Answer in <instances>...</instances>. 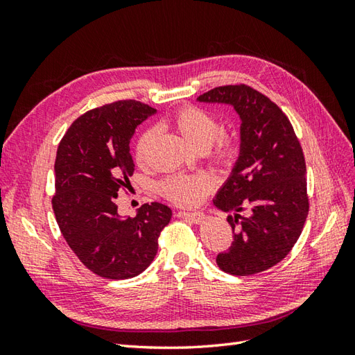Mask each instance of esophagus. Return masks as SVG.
Listing matches in <instances>:
<instances>
[{"mask_svg":"<svg viewBox=\"0 0 355 355\" xmlns=\"http://www.w3.org/2000/svg\"><path fill=\"white\" fill-rule=\"evenodd\" d=\"M177 216L183 218V220L191 221L193 224H201L202 221L206 220V215L202 212H178Z\"/></svg>","mask_w":355,"mask_h":355,"instance_id":"1","label":"esophagus"}]
</instances>
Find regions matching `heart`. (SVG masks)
<instances>
[{
    "mask_svg": "<svg viewBox=\"0 0 355 355\" xmlns=\"http://www.w3.org/2000/svg\"><path fill=\"white\" fill-rule=\"evenodd\" d=\"M172 126L193 148L205 150L216 140L221 131L218 119L209 111L198 107H184L172 117ZM155 140V132L148 130L140 135L135 145V160L140 166L148 163L149 150ZM235 141L225 137H218L216 158L230 163L235 157ZM216 187V180L209 173H177L164 178L160 183V191L166 198L183 207L198 206L200 202Z\"/></svg>",
    "mask_w": 355,
    "mask_h": 355,
    "instance_id": "1",
    "label": "heart"
}]
</instances>
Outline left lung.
I'll use <instances>...</instances> for the list:
<instances>
[{
    "instance_id": "1",
    "label": "left lung",
    "mask_w": 355,
    "mask_h": 355,
    "mask_svg": "<svg viewBox=\"0 0 355 355\" xmlns=\"http://www.w3.org/2000/svg\"><path fill=\"white\" fill-rule=\"evenodd\" d=\"M197 101L230 105L241 119L238 160L214 198L216 209L232 214L235 235L216 263L229 275L261 273L290 253L306 221L302 148L282 110L250 87H218Z\"/></svg>"
}]
</instances>
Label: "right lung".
Returning <instances> with one entry per match:
<instances>
[{"instance_id": "right-lung-1", "label": "right lung", "mask_w": 355, "mask_h": 355, "mask_svg": "<svg viewBox=\"0 0 355 355\" xmlns=\"http://www.w3.org/2000/svg\"><path fill=\"white\" fill-rule=\"evenodd\" d=\"M153 114L135 101L103 105L74 120L58 146L53 212L73 253L97 276L120 281L145 271L172 218L162 202L141 206L134 218L120 216L116 206L135 168V128Z\"/></svg>"}]
</instances>
